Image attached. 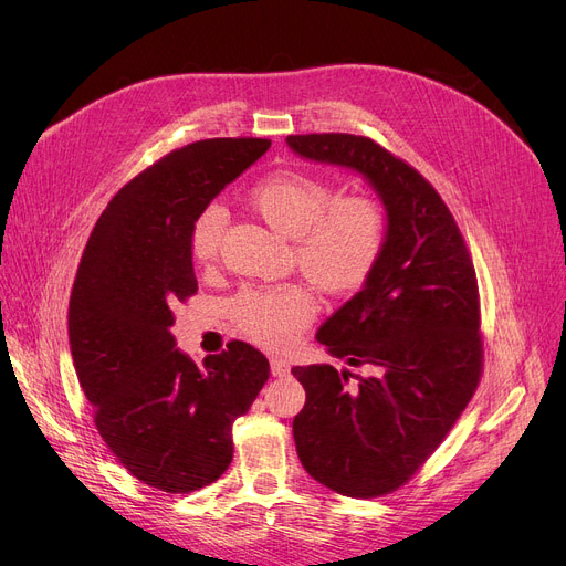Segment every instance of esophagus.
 I'll use <instances>...</instances> for the list:
<instances>
[{
	"label": "esophagus",
	"mask_w": 566,
	"mask_h": 566,
	"mask_svg": "<svg viewBox=\"0 0 566 566\" xmlns=\"http://www.w3.org/2000/svg\"><path fill=\"white\" fill-rule=\"evenodd\" d=\"M271 371H273V376H286L289 374V363L284 358H277V355H273Z\"/></svg>",
	"instance_id": "1"
}]
</instances>
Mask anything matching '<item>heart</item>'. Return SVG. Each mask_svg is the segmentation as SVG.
Returning a JSON list of instances; mask_svg holds the SVG:
<instances>
[{"mask_svg":"<svg viewBox=\"0 0 566 566\" xmlns=\"http://www.w3.org/2000/svg\"><path fill=\"white\" fill-rule=\"evenodd\" d=\"M261 218L295 241V263L316 284L346 291L365 282L385 241V213L369 197L335 199L333 186L318 176L280 169L252 190ZM227 224L220 203L201 208L190 227V252L211 261ZM316 312L305 286L248 289L235 301L241 328L263 346H289Z\"/></svg>","mask_w":566,"mask_h":566,"instance_id":"1","label":"heart"}]
</instances>
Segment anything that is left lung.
<instances>
[{
	"mask_svg": "<svg viewBox=\"0 0 566 566\" xmlns=\"http://www.w3.org/2000/svg\"><path fill=\"white\" fill-rule=\"evenodd\" d=\"M286 146L303 160L358 174L385 208L371 273L316 333L331 355L369 374L291 369L307 392L293 420L303 468L342 495L376 497L410 480L478 390V277L433 186L374 139L289 135Z\"/></svg>",
	"mask_w": 566,
	"mask_h": 566,
	"instance_id": "8db88e82",
	"label": "left lung"
}]
</instances>
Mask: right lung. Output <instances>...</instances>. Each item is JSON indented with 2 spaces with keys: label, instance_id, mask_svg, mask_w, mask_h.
<instances>
[{
  "label": "right lung",
  "instance_id": "obj_1",
  "mask_svg": "<svg viewBox=\"0 0 566 566\" xmlns=\"http://www.w3.org/2000/svg\"><path fill=\"white\" fill-rule=\"evenodd\" d=\"M268 148L220 137L171 151L107 203L77 268L69 337L94 422L124 468L167 493L203 489L229 468L231 427L271 376L245 342L199 369L171 335L174 305L197 293L195 218Z\"/></svg>",
  "mask_w": 566,
  "mask_h": 566
}]
</instances>
